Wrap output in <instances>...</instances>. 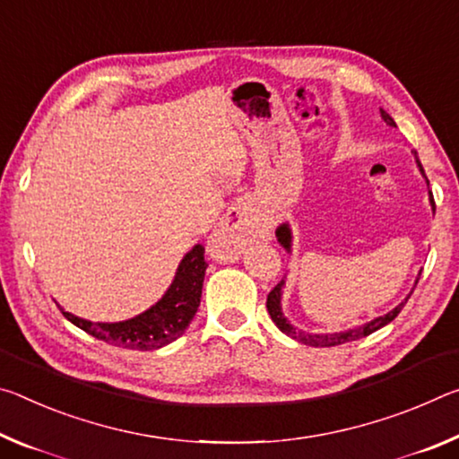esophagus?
Listing matches in <instances>:
<instances>
[{"label":"esophagus","instance_id":"34e87169","mask_svg":"<svg viewBox=\"0 0 459 459\" xmlns=\"http://www.w3.org/2000/svg\"><path fill=\"white\" fill-rule=\"evenodd\" d=\"M256 225H254L246 205H234L223 215L220 228L213 231L209 239V252L212 256L223 262H234L239 258L247 246L256 236Z\"/></svg>","mask_w":459,"mask_h":459}]
</instances>
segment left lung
<instances>
[{
    "label": "left lung",
    "mask_w": 459,
    "mask_h": 459,
    "mask_svg": "<svg viewBox=\"0 0 459 459\" xmlns=\"http://www.w3.org/2000/svg\"><path fill=\"white\" fill-rule=\"evenodd\" d=\"M380 116H382V119H385V122H386V126L396 127L394 119L390 117L385 109H380ZM417 167H419L420 172H423V177H425V170H423V167H420L419 159H417ZM425 180H427V177H425ZM427 185H429V180H427ZM429 201H431V207L435 209V201H433V193H431V191H429ZM276 238H279V242L290 252V238H292V236H290L289 223H282L281 228L276 230ZM419 276H420V274H419ZM417 282H419V279H417ZM417 282H415V287H417ZM282 287H284V281H281L273 290L268 292L266 309H268V313H270V317H273V321L276 323V327H279L282 333H287L289 337H292V340H297V342L305 343V345H313V348H332V345H342V343H348V342L362 340V337L370 335V333H374V332H378L380 327L388 325V323L393 321V319L396 317V315L401 313L404 303H407L409 297L412 295V290H411V295H409L407 299H404L401 305H396L393 311H388L386 315H380V317L368 321V323H364V325L345 329V332H340V333H307V332H300V329H297V327H292L290 323L287 321V317H284V315H282V307H281Z\"/></svg>",
    "instance_id": "1"
}]
</instances>
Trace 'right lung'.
Wrapping results in <instances>:
<instances>
[{"label": "right lung", "instance_id": "obj_1", "mask_svg": "<svg viewBox=\"0 0 459 459\" xmlns=\"http://www.w3.org/2000/svg\"><path fill=\"white\" fill-rule=\"evenodd\" d=\"M205 270V247L201 244L193 246V250L186 252L185 258L180 260L175 281H172L159 303L127 321L93 323L74 317L69 311H65L63 307H60V311H63L65 317L73 325H77L82 332H87L89 335L105 343L140 351L159 350L162 345L175 342L189 327L201 303Z\"/></svg>", "mask_w": 459, "mask_h": 459}]
</instances>
